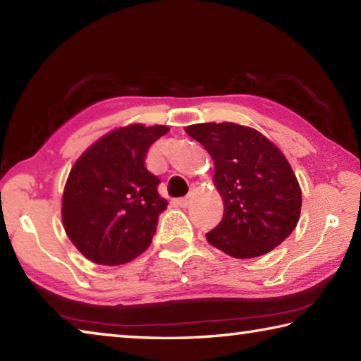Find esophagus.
<instances>
[{
	"label": "esophagus",
	"mask_w": 361,
	"mask_h": 361,
	"mask_svg": "<svg viewBox=\"0 0 361 361\" xmlns=\"http://www.w3.org/2000/svg\"><path fill=\"white\" fill-rule=\"evenodd\" d=\"M192 199H194V195L192 194H188V195H185V197L178 199V205L183 207V209H186V207H189V205L192 204Z\"/></svg>",
	"instance_id": "obj_1"
}]
</instances>
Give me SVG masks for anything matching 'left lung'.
<instances>
[{"mask_svg":"<svg viewBox=\"0 0 361 361\" xmlns=\"http://www.w3.org/2000/svg\"><path fill=\"white\" fill-rule=\"evenodd\" d=\"M215 162V186L223 195V219L205 234L234 258H255L279 247L296 228L301 188L276 145L245 126L209 122L186 127Z\"/></svg>","mask_w":361,"mask_h":361,"instance_id":"obj_1","label":"left lung"}]
</instances>
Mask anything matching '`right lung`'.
<instances>
[{
	"mask_svg": "<svg viewBox=\"0 0 361 361\" xmlns=\"http://www.w3.org/2000/svg\"><path fill=\"white\" fill-rule=\"evenodd\" d=\"M167 126L132 124L95 142L73 166L62 199V219L79 252L97 264L119 266L151 245L167 200L145 167L149 146Z\"/></svg>",
	"mask_w": 361,
	"mask_h": 361,
	"instance_id": "add662e5",
	"label": "right lung"
}]
</instances>
